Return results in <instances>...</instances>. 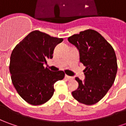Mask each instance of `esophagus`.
I'll list each match as a JSON object with an SVG mask.
<instances>
[{"label":"esophagus","instance_id":"esophagus-1","mask_svg":"<svg viewBox=\"0 0 126 126\" xmlns=\"http://www.w3.org/2000/svg\"><path fill=\"white\" fill-rule=\"evenodd\" d=\"M65 78L67 79L68 80H72V79H74L72 77H70V76H68V75H65Z\"/></svg>","mask_w":126,"mask_h":126}]
</instances>
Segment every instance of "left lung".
Segmentation results:
<instances>
[{"label": "left lung", "instance_id": "8db88e82", "mask_svg": "<svg viewBox=\"0 0 126 126\" xmlns=\"http://www.w3.org/2000/svg\"><path fill=\"white\" fill-rule=\"evenodd\" d=\"M79 51L80 62L85 66V79L78 77L79 88L72 92L74 99L85 105L95 104L106 95L114 82L117 57L113 47L99 32L86 30L68 38Z\"/></svg>", "mask_w": 126, "mask_h": 126}]
</instances>
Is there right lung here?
Returning <instances> with one entry per match:
<instances>
[{
  "mask_svg": "<svg viewBox=\"0 0 126 126\" xmlns=\"http://www.w3.org/2000/svg\"><path fill=\"white\" fill-rule=\"evenodd\" d=\"M63 41L34 30L13 49L9 63L12 81L18 94L31 105L49 101L54 92L55 82L64 79L63 71L52 72L43 66L53 58L55 46Z\"/></svg>",
  "mask_w": 126,
  "mask_h": 126,
  "instance_id": "obj_1",
  "label": "right lung"
}]
</instances>
